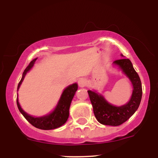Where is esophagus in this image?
Wrapping results in <instances>:
<instances>
[{
    "mask_svg": "<svg viewBox=\"0 0 158 158\" xmlns=\"http://www.w3.org/2000/svg\"><path fill=\"white\" fill-rule=\"evenodd\" d=\"M78 84L80 87H84V86H86V85H87V81H86V79L81 78L79 79Z\"/></svg>",
    "mask_w": 158,
    "mask_h": 158,
    "instance_id": "34e87169",
    "label": "esophagus"
}]
</instances>
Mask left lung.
Masks as SVG:
<instances>
[{"instance_id":"8db88e82","label":"left lung","mask_w":158,"mask_h":158,"mask_svg":"<svg viewBox=\"0 0 158 158\" xmlns=\"http://www.w3.org/2000/svg\"><path fill=\"white\" fill-rule=\"evenodd\" d=\"M113 64L118 66L132 82L133 91L130 101L123 106H117L109 103L102 95L95 91L88 90L87 92L97 121L104 125L119 126L127 120L138 109L143 89L139 75L133 68L130 59L123 58L116 60Z\"/></svg>"}]
</instances>
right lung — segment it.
<instances>
[{
    "instance_id": "1",
    "label": "right lung",
    "mask_w": 158,
    "mask_h": 158,
    "mask_svg": "<svg viewBox=\"0 0 158 158\" xmlns=\"http://www.w3.org/2000/svg\"><path fill=\"white\" fill-rule=\"evenodd\" d=\"M36 59L37 58L32 60L30 62V64H28L27 67L26 68V69L24 70L23 75H22V78L19 83V85H18L17 91L19 90L22 81H23L26 74L34 66V63ZM77 89H78V85H77V83H74L72 84V85L67 86L64 90L63 93H62L59 101L58 102L54 110L51 112L50 114L44 115V116L35 117L31 116V115L27 114L26 112H24L23 109L20 106L19 99H18L17 97L16 102L18 108H19L20 112L25 117L26 120L30 124H31L33 126H34L35 127L45 130H54V129H56L62 126L67 121L69 115V107L71 105V102L72 101V99L74 96L75 92H77Z\"/></svg>"
}]
</instances>
